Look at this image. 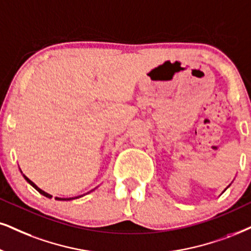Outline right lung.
Wrapping results in <instances>:
<instances>
[{
  "mask_svg": "<svg viewBox=\"0 0 251 251\" xmlns=\"http://www.w3.org/2000/svg\"><path fill=\"white\" fill-rule=\"evenodd\" d=\"M23 177H24V178H25V180H26L27 182H29V184L31 185V186H33V187H35V188H36V190H37V191H38L40 194H43V196H44V197H46V198H52V196H51V194L46 193V192H44V191H43V190H40V188H39L38 186H37V185L35 184V182H32V181H31V180H30V179L26 177V176H24V175H23ZM92 191H93V190H92ZM92 191H91V192H92ZM88 193H89V192H88ZM83 196H85V194H83ZM80 197H82V196H79V197H75V198H55V199H57V200H73V199H76V198H80Z\"/></svg>",
  "mask_w": 251,
  "mask_h": 251,
  "instance_id": "1",
  "label": "right lung"
}]
</instances>
